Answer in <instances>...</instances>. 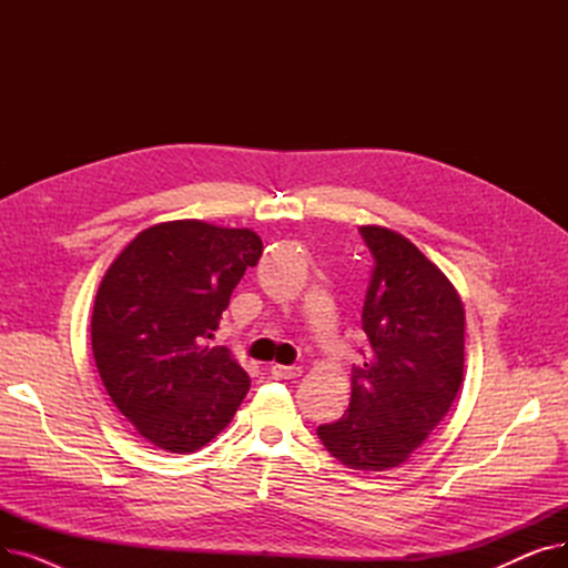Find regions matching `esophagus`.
<instances>
[{"instance_id": "obj_1", "label": "esophagus", "mask_w": 568, "mask_h": 568, "mask_svg": "<svg viewBox=\"0 0 568 568\" xmlns=\"http://www.w3.org/2000/svg\"><path fill=\"white\" fill-rule=\"evenodd\" d=\"M268 371H272V375H274L276 379H294V377L302 375V368H300V366H281V364H274Z\"/></svg>"}]
</instances>
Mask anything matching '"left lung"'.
Returning a JSON list of instances; mask_svg holds the SVG:
<instances>
[{
	"mask_svg": "<svg viewBox=\"0 0 568 568\" xmlns=\"http://www.w3.org/2000/svg\"><path fill=\"white\" fill-rule=\"evenodd\" d=\"M375 257L362 326L371 349L352 368V398L317 428L341 465L386 471L403 465L449 414L463 384L465 308L454 283L407 236L359 227Z\"/></svg>",
	"mask_w": 568,
	"mask_h": 568,
	"instance_id": "8db88e82",
	"label": "left lung"
}]
</instances>
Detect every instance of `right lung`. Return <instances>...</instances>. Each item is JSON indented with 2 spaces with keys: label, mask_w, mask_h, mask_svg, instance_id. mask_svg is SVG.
Segmentation results:
<instances>
[{
  "label": "right lung",
  "mask_w": 568,
  "mask_h": 568,
  "mask_svg": "<svg viewBox=\"0 0 568 568\" xmlns=\"http://www.w3.org/2000/svg\"><path fill=\"white\" fill-rule=\"evenodd\" d=\"M260 255L248 227L184 219L142 230L105 272L92 313L97 368L116 409L159 449H202L246 398V371L209 341Z\"/></svg>",
  "instance_id": "1"
}]
</instances>
